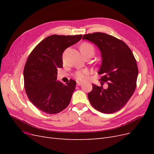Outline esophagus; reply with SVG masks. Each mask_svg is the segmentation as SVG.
Returning <instances> with one entry per match:
<instances>
[{"instance_id": "1", "label": "esophagus", "mask_w": 154, "mask_h": 154, "mask_svg": "<svg viewBox=\"0 0 154 154\" xmlns=\"http://www.w3.org/2000/svg\"><path fill=\"white\" fill-rule=\"evenodd\" d=\"M82 84H83V83H82V82H78V81H77V85H78V86H80V85H82Z\"/></svg>"}]
</instances>
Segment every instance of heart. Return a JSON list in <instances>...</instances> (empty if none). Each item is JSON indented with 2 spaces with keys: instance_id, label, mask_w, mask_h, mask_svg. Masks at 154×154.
<instances>
[{
  "instance_id": "1",
  "label": "heart",
  "mask_w": 154,
  "mask_h": 154,
  "mask_svg": "<svg viewBox=\"0 0 154 154\" xmlns=\"http://www.w3.org/2000/svg\"><path fill=\"white\" fill-rule=\"evenodd\" d=\"M80 51L83 52V51H92L94 52V47L88 43H83L80 45ZM88 74V71L86 69L82 70V71H78L74 74L76 79L79 81H84L86 80L87 77V75Z\"/></svg>"
}]
</instances>
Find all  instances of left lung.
<instances>
[{
    "label": "left lung",
    "mask_w": 154,
    "mask_h": 154,
    "mask_svg": "<svg viewBox=\"0 0 154 154\" xmlns=\"http://www.w3.org/2000/svg\"><path fill=\"white\" fill-rule=\"evenodd\" d=\"M83 40L94 44L100 51L101 86L92 84L88 98L95 109L105 114L120 110L127 103L136 87L138 68L132 51L124 42L104 32L84 35ZM106 82L105 90L102 85Z\"/></svg>",
    "instance_id": "1"
}]
</instances>
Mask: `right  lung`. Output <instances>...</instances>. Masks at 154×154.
Instances as JSON below:
<instances>
[{"label": "right lung", "mask_w": 154, "mask_h": 154, "mask_svg": "<svg viewBox=\"0 0 154 154\" xmlns=\"http://www.w3.org/2000/svg\"><path fill=\"white\" fill-rule=\"evenodd\" d=\"M82 35H51L32 51L24 69V88L29 100L45 113L54 114L69 105L76 82L63 84L57 80V71L63 66L62 54L78 42Z\"/></svg>", "instance_id": "add662e5"}]
</instances>
